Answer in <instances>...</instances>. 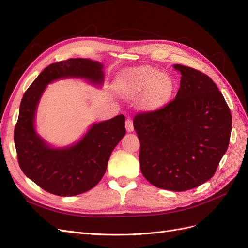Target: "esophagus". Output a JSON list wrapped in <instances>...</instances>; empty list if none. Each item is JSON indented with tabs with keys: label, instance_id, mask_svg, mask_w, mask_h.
<instances>
[{
	"label": "esophagus",
	"instance_id": "1",
	"mask_svg": "<svg viewBox=\"0 0 248 248\" xmlns=\"http://www.w3.org/2000/svg\"><path fill=\"white\" fill-rule=\"evenodd\" d=\"M125 127H126V130L128 132H131L133 130V123H132V120L131 118H127L126 119V122H125Z\"/></svg>",
	"mask_w": 248,
	"mask_h": 248
}]
</instances>
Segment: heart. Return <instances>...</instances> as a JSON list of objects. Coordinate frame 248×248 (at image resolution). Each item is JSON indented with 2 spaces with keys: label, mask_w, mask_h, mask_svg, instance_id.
<instances>
[{
  "label": "heart",
  "mask_w": 248,
  "mask_h": 248,
  "mask_svg": "<svg viewBox=\"0 0 248 248\" xmlns=\"http://www.w3.org/2000/svg\"><path fill=\"white\" fill-rule=\"evenodd\" d=\"M118 88L123 94L136 97L146 92L144 106L149 109L161 108L171 95L174 82L168 74L150 66H140L125 71Z\"/></svg>",
  "instance_id": "b5f03b06"
}]
</instances>
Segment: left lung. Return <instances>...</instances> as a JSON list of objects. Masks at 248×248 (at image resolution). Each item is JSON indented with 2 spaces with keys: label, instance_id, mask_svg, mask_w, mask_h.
<instances>
[{
  "label": "left lung",
  "instance_id": "1",
  "mask_svg": "<svg viewBox=\"0 0 248 248\" xmlns=\"http://www.w3.org/2000/svg\"><path fill=\"white\" fill-rule=\"evenodd\" d=\"M174 67L182 74L176 98L138 112L133 127L140 142L141 174L158 188L185 191L214 176L229 146L232 115L207 74Z\"/></svg>",
  "mask_w": 248,
  "mask_h": 248
}]
</instances>
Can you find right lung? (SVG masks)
Wrapping results in <instances>:
<instances>
[{"instance_id":"1","label":"right lung","mask_w":248,"mask_h":248,"mask_svg":"<svg viewBox=\"0 0 248 248\" xmlns=\"http://www.w3.org/2000/svg\"><path fill=\"white\" fill-rule=\"evenodd\" d=\"M103 66L89 59H68L48 65L25 92L14 128L17 160L24 174L42 189L60 197L86 192L107 170L112 150L125 136V117L94 124L78 144L52 149L35 131L37 104L46 85L59 78H84L102 84Z\"/></svg>"}]
</instances>
